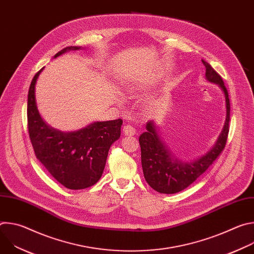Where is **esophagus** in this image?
<instances>
[{"label":"esophagus","instance_id":"1","mask_svg":"<svg viewBox=\"0 0 254 254\" xmlns=\"http://www.w3.org/2000/svg\"><path fill=\"white\" fill-rule=\"evenodd\" d=\"M123 130H124V133H125L126 135H134V134H135V129H134V127H133L132 126H130V125H126V126L124 127Z\"/></svg>","mask_w":254,"mask_h":254}]
</instances>
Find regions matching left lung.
I'll use <instances>...</instances> for the list:
<instances>
[{"mask_svg": "<svg viewBox=\"0 0 254 254\" xmlns=\"http://www.w3.org/2000/svg\"><path fill=\"white\" fill-rule=\"evenodd\" d=\"M206 68L207 80L218 84L223 90L226 101V121L215 146L203 157L190 163H182L174 159L156 130L153 122L147 124V130L139 135L141 167L147 183L157 192L174 194L186 189L216 161L225 148L229 132L230 101L228 91L222 77L212 66L202 59Z\"/></svg>", "mask_w": 254, "mask_h": 254, "instance_id": "1", "label": "left lung"}]
</instances>
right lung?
<instances>
[{"mask_svg": "<svg viewBox=\"0 0 254 254\" xmlns=\"http://www.w3.org/2000/svg\"><path fill=\"white\" fill-rule=\"evenodd\" d=\"M79 48L66 47L54 57ZM42 70L33 77L28 92V131L35 156L64 187L71 190L91 187L103 173L113 142L121 136L123 121L97 122L72 132L50 127L41 119L35 100V84Z\"/></svg>", "mask_w": 254, "mask_h": 254, "instance_id": "right-lung-1", "label": "right lung"}]
</instances>
